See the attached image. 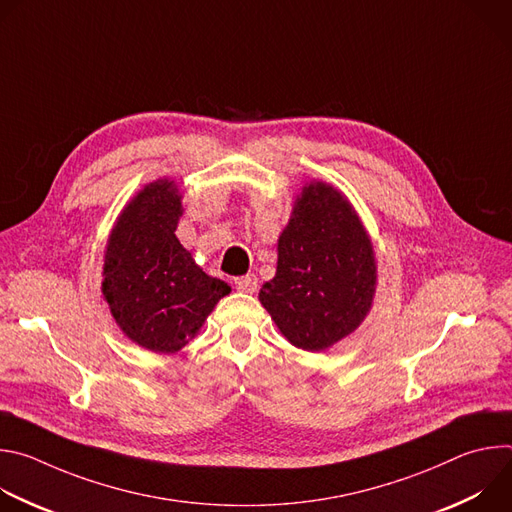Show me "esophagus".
Wrapping results in <instances>:
<instances>
[{"label": "esophagus", "instance_id": "34e87169", "mask_svg": "<svg viewBox=\"0 0 512 512\" xmlns=\"http://www.w3.org/2000/svg\"><path fill=\"white\" fill-rule=\"evenodd\" d=\"M257 285H259V279H257V275H253V273L235 279V287H237L239 291H243V294H255Z\"/></svg>", "mask_w": 512, "mask_h": 512}]
</instances>
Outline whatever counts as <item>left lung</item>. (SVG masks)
Listing matches in <instances>:
<instances>
[{"mask_svg": "<svg viewBox=\"0 0 512 512\" xmlns=\"http://www.w3.org/2000/svg\"><path fill=\"white\" fill-rule=\"evenodd\" d=\"M375 291V247L358 212L336 186L306 182L277 239L261 306L289 344L322 352L364 322Z\"/></svg>", "mask_w": 512, "mask_h": 512, "instance_id": "obj_1", "label": "left lung"}]
</instances>
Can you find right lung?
<instances>
[{"label": "right lung", "mask_w": 512, "mask_h": 512, "mask_svg": "<svg viewBox=\"0 0 512 512\" xmlns=\"http://www.w3.org/2000/svg\"><path fill=\"white\" fill-rule=\"evenodd\" d=\"M184 212L172 178L145 184L119 212L103 257L101 291L137 346L174 354L192 340L231 285L206 275L176 237Z\"/></svg>", "instance_id": "add662e5"}]
</instances>
